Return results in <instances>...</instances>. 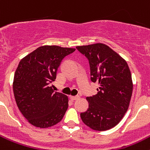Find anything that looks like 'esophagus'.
I'll return each mask as SVG.
<instances>
[{
    "mask_svg": "<svg viewBox=\"0 0 150 150\" xmlns=\"http://www.w3.org/2000/svg\"><path fill=\"white\" fill-rule=\"evenodd\" d=\"M70 98H71V100H77V99H79V95H76V96H73V95H71V96L70 97Z\"/></svg>",
    "mask_w": 150,
    "mask_h": 150,
    "instance_id": "esophagus-1",
    "label": "esophagus"
}]
</instances>
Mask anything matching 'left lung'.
Returning <instances> with one entry per match:
<instances>
[{
	"mask_svg": "<svg viewBox=\"0 0 150 150\" xmlns=\"http://www.w3.org/2000/svg\"><path fill=\"white\" fill-rule=\"evenodd\" d=\"M88 59L91 80L98 83V93L87 97L88 108L80 114L85 125L95 131L116 126L127 112L132 98L133 82L126 61L104 43L78 46Z\"/></svg>",
	"mask_w": 150,
	"mask_h": 150,
	"instance_id": "1",
	"label": "left lung"
}]
</instances>
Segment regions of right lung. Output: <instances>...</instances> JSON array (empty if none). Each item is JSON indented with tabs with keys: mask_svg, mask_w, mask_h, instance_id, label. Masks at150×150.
I'll use <instances>...</instances> for the list:
<instances>
[{
	"mask_svg": "<svg viewBox=\"0 0 150 150\" xmlns=\"http://www.w3.org/2000/svg\"><path fill=\"white\" fill-rule=\"evenodd\" d=\"M76 50L42 46L25 56L14 74L13 88L18 110L30 124L46 128L59 123L68 107V97L50 86L62 59Z\"/></svg>",
	"mask_w": 150,
	"mask_h": 150,
	"instance_id": "obj_1",
	"label": "right lung"
}]
</instances>
